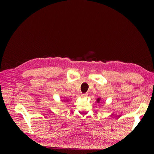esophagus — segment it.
<instances>
[{
  "label": "esophagus",
  "instance_id": "34e87169",
  "mask_svg": "<svg viewBox=\"0 0 154 154\" xmlns=\"http://www.w3.org/2000/svg\"><path fill=\"white\" fill-rule=\"evenodd\" d=\"M87 95H88L87 93H85V94H81V96H82V97H87Z\"/></svg>",
  "mask_w": 154,
  "mask_h": 154
}]
</instances>
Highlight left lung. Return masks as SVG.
Returning <instances> with one entry per match:
<instances>
[{
    "instance_id": "left-lung-1",
    "label": "left lung",
    "mask_w": 154,
    "mask_h": 154,
    "mask_svg": "<svg viewBox=\"0 0 154 154\" xmlns=\"http://www.w3.org/2000/svg\"><path fill=\"white\" fill-rule=\"evenodd\" d=\"M97 103H100V98L97 99Z\"/></svg>"
}]
</instances>
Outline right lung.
Here are the masks:
<instances>
[{
    "label": "right lung",
    "instance_id": "add662e5",
    "mask_svg": "<svg viewBox=\"0 0 154 154\" xmlns=\"http://www.w3.org/2000/svg\"><path fill=\"white\" fill-rule=\"evenodd\" d=\"M68 101V100H67Z\"/></svg>",
    "mask_w": 154,
    "mask_h": 154
}]
</instances>
